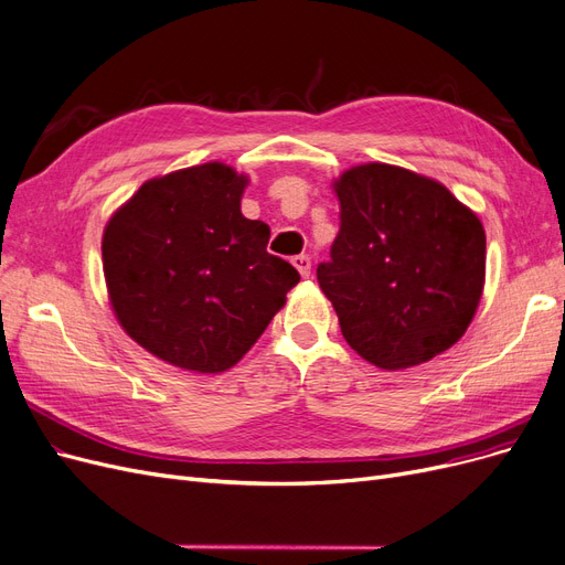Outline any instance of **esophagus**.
I'll use <instances>...</instances> for the list:
<instances>
[{
  "mask_svg": "<svg viewBox=\"0 0 565 565\" xmlns=\"http://www.w3.org/2000/svg\"><path fill=\"white\" fill-rule=\"evenodd\" d=\"M290 263H292V267L298 269L302 279H307L311 275V260H309V256H296Z\"/></svg>",
  "mask_w": 565,
  "mask_h": 565,
  "instance_id": "34e87169",
  "label": "esophagus"
}]
</instances>
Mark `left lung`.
I'll use <instances>...</instances> for the list:
<instances>
[{
    "instance_id": "1",
    "label": "left lung",
    "mask_w": 565,
    "mask_h": 565,
    "mask_svg": "<svg viewBox=\"0 0 565 565\" xmlns=\"http://www.w3.org/2000/svg\"><path fill=\"white\" fill-rule=\"evenodd\" d=\"M339 233L316 269L349 347L397 372L448 351L484 288V228L448 186L402 166L360 163L332 182Z\"/></svg>"
}]
</instances>
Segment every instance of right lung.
<instances>
[{
	"label": "right lung",
	"instance_id": "obj_1",
	"mask_svg": "<svg viewBox=\"0 0 565 565\" xmlns=\"http://www.w3.org/2000/svg\"><path fill=\"white\" fill-rule=\"evenodd\" d=\"M249 175L210 161L140 184L104 228L108 300L138 347L195 374L231 370L300 275L267 254L269 228L239 210Z\"/></svg>",
	"mask_w": 565,
	"mask_h": 565
}]
</instances>
